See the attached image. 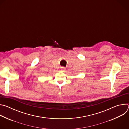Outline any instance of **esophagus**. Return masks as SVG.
Masks as SVG:
<instances>
[{"instance_id":"1","label":"esophagus","mask_w":129,"mask_h":129,"mask_svg":"<svg viewBox=\"0 0 129 129\" xmlns=\"http://www.w3.org/2000/svg\"><path fill=\"white\" fill-rule=\"evenodd\" d=\"M61 70H62L63 71H65V68L64 67H61Z\"/></svg>"}]
</instances>
